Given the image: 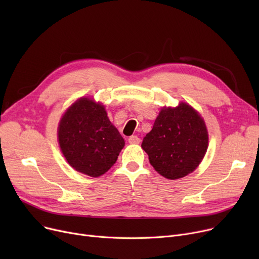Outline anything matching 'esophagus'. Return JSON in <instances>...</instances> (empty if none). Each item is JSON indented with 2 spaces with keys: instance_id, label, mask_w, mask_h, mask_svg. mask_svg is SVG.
<instances>
[{
  "instance_id": "esophagus-1",
  "label": "esophagus",
  "mask_w": 259,
  "mask_h": 259,
  "mask_svg": "<svg viewBox=\"0 0 259 259\" xmlns=\"http://www.w3.org/2000/svg\"><path fill=\"white\" fill-rule=\"evenodd\" d=\"M128 142H129L130 144H140L141 140H140L139 137H137V135H132V137H130V138L128 139Z\"/></svg>"
}]
</instances>
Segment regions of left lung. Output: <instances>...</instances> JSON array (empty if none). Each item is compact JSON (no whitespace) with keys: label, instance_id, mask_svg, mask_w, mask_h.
I'll return each instance as SVG.
<instances>
[{"label":"left lung","instance_id":"left-lung-1","mask_svg":"<svg viewBox=\"0 0 259 259\" xmlns=\"http://www.w3.org/2000/svg\"><path fill=\"white\" fill-rule=\"evenodd\" d=\"M142 148L153 168L168 180L193 172L208 148V132L198 112L186 103L162 108Z\"/></svg>","mask_w":259,"mask_h":259}]
</instances>
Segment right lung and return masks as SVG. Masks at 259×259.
I'll return each instance as SVG.
<instances>
[{
	"label": "right lung",
	"mask_w": 259,
	"mask_h": 259,
	"mask_svg": "<svg viewBox=\"0 0 259 259\" xmlns=\"http://www.w3.org/2000/svg\"><path fill=\"white\" fill-rule=\"evenodd\" d=\"M59 143L68 164L91 178L110 169L125 146L104 106L87 98L76 101L63 115Z\"/></svg>",
	"instance_id": "add662e5"
}]
</instances>
